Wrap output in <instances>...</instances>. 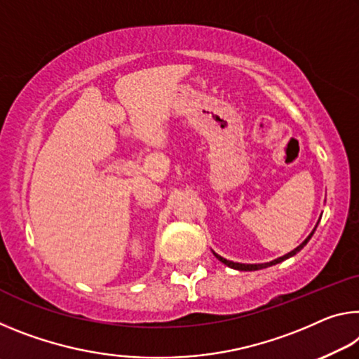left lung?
<instances>
[{
    "label": "left lung",
    "mask_w": 359,
    "mask_h": 359,
    "mask_svg": "<svg viewBox=\"0 0 359 359\" xmlns=\"http://www.w3.org/2000/svg\"><path fill=\"white\" fill-rule=\"evenodd\" d=\"M320 222V220H318ZM316 226H318V224L315 225V229H313V231L310 233L309 236L305 238L304 240V243H300L297 248L294 249V251H291V252H287V254H284L283 257H278V259H275V260H271V262H266V264H240V262H231V260H226V259H224L222 257V255H219V254H215L214 251H212V254L215 255V257H217L222 264H225L226 266H230V269H235V270H240V271H255V270H262V269H266V266H271V265H276V264H281L283 260H286V259H289V257H292V255H295L297 252H300L302 251V249L306 246V243L310 241V238L313 236V233H315V230H316Z\"/></svg>",
    "instance_id": "8db88e82"
}]
</instances>
